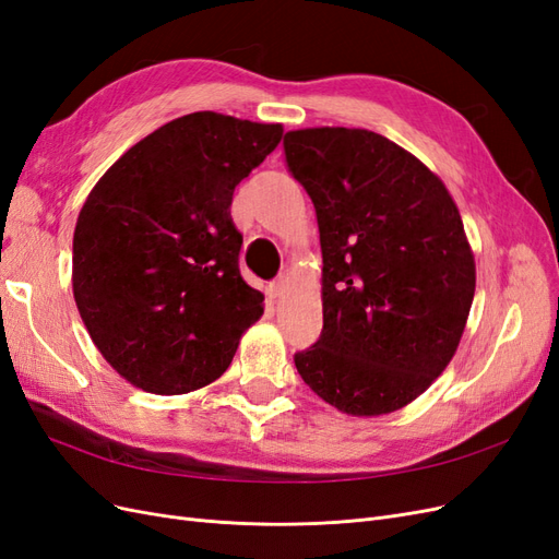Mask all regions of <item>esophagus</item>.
<instances>
[{"instance_id": "1", "label": "esophagus", "mask_w": 559, "mask_h": 559, "mask_svg": "<svg viewBox=\"0 0 559 559\" xmlns=\"http://www.w3.org/2000/svg\"><path fill=\"white\" fill-rule=\"evenodd\" d=\"M267 294H270V298H282L286 294V280L277 277L275 282H270Z\"/></svg>"}]
</instances>
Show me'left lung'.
I'll use <instances>...</instances> for the list:
<instances>
[{
	"label": "left lung",
	"instance_id": "8db88e82",
	"mask_svg": "<svg viewBox=\"0 0 559 559\" xmlns=\"http://www.w3.org/2000/svg\"><path fill=\"white\" fill-rule=\"evenodd\" d=\"M321 242L319 341L294 361L312 392L354 417L425 394L460 347L476 261L441 177L364 128L284 134Z\"/></svg>",
	"mask_w": 559,
	"mask_h": 559
}]
</instances>
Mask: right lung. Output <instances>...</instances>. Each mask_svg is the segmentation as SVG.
<instances>
[{
	"label": "right lung",
	"mask_w": 559,
	"mask_h": 559,
	"mask_svg": "<svg viewBox=\"0 0 559 559\" xmlns=\"http://www.w3.org/2000/svg\"><path fill=\"white\" fill-rule=\"evenodd\" d=\"M282 123L195 111L130 146L79 212L72 286L95 347L151 394H189L230 366L263 294L242 280L233 191Z\"/></svg>",
	"instance_id": "add662e5"
}]
</instances>
